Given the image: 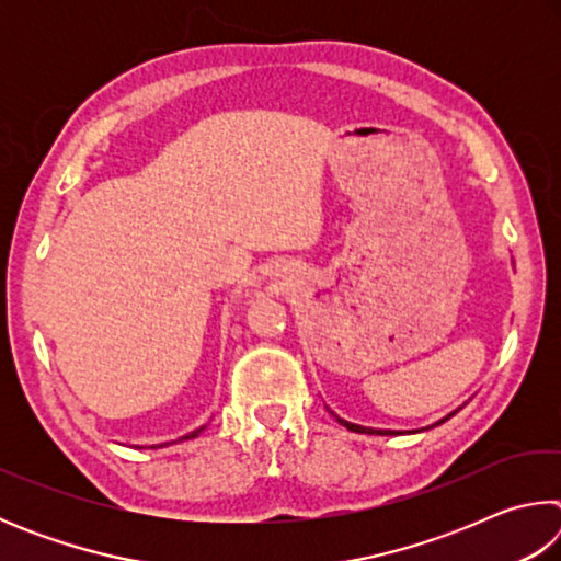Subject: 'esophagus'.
Segmentation results:
<instances>
[{
  "instance_id": "obj_1",
  "label": "esophagus",
  "mask_w": 561,
  "mask_h": 561,
  "mask_svg": "<svg viewBox=\"0 0 561 561\" xmlns=\"http://www.w3.org/2000/svg\"><path fill=\"white\" fill-rule=\"evenodd\" d=\"M277 279H279V282L287 279V270H279V272H277Z\"/></svg>"
}]
</instances>
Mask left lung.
Masks as SVG:
<instances>
[{"label": "left lung", "mask_w": 561, "mask_h": 561, "mask_svg": "<svg viewBox=\"0 0 561 561\" xmlns=\"http://www.w3.org/2000/svg\"><path fill=\"white\" fill-rule=\"evenodd\" d=\"M331 415H334L336 417V421L341 423V425H346V428L348 431H354V433H368V435H393V431H374V428H366V425H358V423H348V421H344V417H339L334 411H331ZM450 415H455V411L450 413ZM450 415H445L443 417V421H448V417ZM443 421H438V423H435V425H440Z\"/></svg>", "instance_id": "left-lung-1"}]
</instances>
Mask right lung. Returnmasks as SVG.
Wrapping results in <instances>:
<instances>
[{"label":"right lung","instance_id":"obj_1","mask_svg":"<svg viewBox=\"0 0 561 561\" xmlns=\"http://www.w3.org/2000/svg\"><path fill=\"white\" fill-rule=\"evenodd\" d=\"M205 428H207V423H205V425H201V428L190 431L187 435H180V438H178V440H173V443H183V440H190V438H197V435H201ZM173 443H163V445H173ZM163 445H160V448H163ZM153 448H156V445H153Z\"/></svg>","mask_w":561,"mask_h":561}]
</instances>
